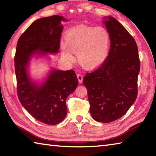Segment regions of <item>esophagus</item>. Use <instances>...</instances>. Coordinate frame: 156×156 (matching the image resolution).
<instances>
[{"label": "esophagus", "instance_id": "obj_1", "mask_svg": "<svg viewBox=\"0 0 156 156\" xmlns=\"http://www.w3.org/2000/svg\"><path fill=\"white\" fill-rule=\"evenodd\" d=\"M77 78H78V80L79 83H83V76H82L80 73H78L77 74Z\"/></svg>", "mask_w": 156, "mask_h": 156}]
</instances>
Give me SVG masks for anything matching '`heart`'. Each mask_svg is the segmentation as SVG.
Listing matches in <instances>:
<instances>
[{
  "label": "heart",
  "instance_id": "heart-1",
  "mask_svg": "<svg viewBox=\"0 0 156 156\" xmlns=\"http://www.w3.org/2000/svg\"><path fill=\"white\" fill-rule=\"evenodd\" d=\"M110 37L108 31L102 27L80 25L67 31L65 44L61 46L63 58L74 60L76 54L78 64L84 69L91 70L100 66L109 52Z\"/></svg>",
  "mask_w": 156,
  "mask_h": 156
}]
</instances>
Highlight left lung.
Returning a JSON list of instances; mask_svg holds the SVG:
<instances>
[{"instance_id": "obj_1", "label": "left lung", "mask_w": 156, "mask_h": 156, "mask_svg": "<svg viewBox=\"0 0 156 156\" xmlns=\"http://www.w3.org/2000/svg\"><path fill=\"white\" fill-rule=\"evenodd\" d=\"M110 49L104 63L84 76L90 112L101 123L114 121L126 114L137 98L140 60L136 43L117 20L104 17Z\"/></svg>"}]
</instances>
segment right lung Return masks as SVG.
Segmentation results:
<instances>
[{"mask_svg":"<svg viewBox=\"0 0 156 156\" xmlns=\"http://www.w3.org/2000/svg\"><path fill=\"white\" fill-rule=\"evenodd\" d=\"M66 21L63 16H52L33 22L19 38L14 58L20 101L35 119L48 125H56L66 118V100L77 88V76L72 69L51 67L46 77L35 80L29 67L33 58L50 61L48 54L58 52L63 29L61 22Z\"/></svg>","mask_w":156,"mask_h":156,"instance_id":"1","label":"right lung"}]
</instances>
